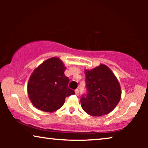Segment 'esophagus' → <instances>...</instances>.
I'll return each mask as SVG.
<instances>
[{
    "label": "esophagus",
    "instance_id": "esophagus-1",
    "mask_svg": "<svg viewBox=\"0 0 148 148\" xmlns=\"http://www.w3.org/2000/svg\"><path fill=\"white\" fill-rule=\"evenodd\" d=\"M75 94L77 95V96H78L79 94V92L78 89H77V90H75Z\"/></svg>",
    "mask_w": 148,
    "mask_h": 148
}]
</instances>
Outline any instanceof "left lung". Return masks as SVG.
Returning <instances> with one entry per match:
<instances>
[{
  "label": "left lung",
  "mask_w": 148,
  "mask_h": 148,
  "mask_svg": "<svg viewBox=\"0 0 148 148\" xmlns=\"http://www.w3.org/2000/svg\"><path fill=\"white\" fill-rule=\"evenodd\" d=\"M87 94L80 102L85 112L100 116L114 110L121 97L120 84L112 71L101 64L91 70H85Z\"/></svg>",
  "instance_id": "obj_1"
}]
</instances>
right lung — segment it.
<instances>
[{"mask_svg": "<svg viewBox=\"0 0 148 148\" xmlns=\"http://www.w3.org/2000/svg\"><path fill=\"white\" fill-rule=\"evenodd\" d=\"M64 71L63 62L56 57L48 58L34 71L28 82L27 93L36 108L54 112L64 104L66 97L75 94L68 88L69 79Z\"/></svg>", "mask_w": 148, "mask_h": 148, "instance_id": "1", "label": "right lung"}]
</instances>
